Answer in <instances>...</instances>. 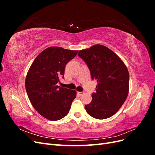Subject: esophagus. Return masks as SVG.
<instances>
[{
	"instance_id": "34e87169",
	"label": "esophagus",
	"mask_w": 155,
	"mask_h": 155,
	"mask_svg": "<svg viewBox=\"0 0 155 155\" xmlns=\"http://www.w3.org/2000/svg\"><path fill=\"white\" fill-rule=\"evenodd\" d=\"M83 92H77V94L79 96H82L83 94Z\"/></svg>"
}]
</instances>
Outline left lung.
<instances>
[{"mask_svg":"<svg viewBox=\"0 0 155 155\" xmlns=\"http://www.w3.org/2000/svg\"><path fill=\"white\" fill-rule=\"evenodd\" d=\"M90 70L92 80L97 82L87 113L103 120L113 116L124 104L129 92V74L121 59L105 46L96 45L78 54Z\"/></svg>","mask_w":155,"mask_h":155,"instance_id":"left-lung-1","label":"left lung"}]
</instances>
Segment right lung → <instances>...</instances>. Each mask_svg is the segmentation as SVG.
Returning <instances> with one entry per match:
<instances>
[{
  "instance_id": "obj_1",
  "label": "right lung",
  "mask_w": 155,
  "mask_h": 155,
  "mask_svg": "<svg viewBox=\"0 0 155 155\" xmlns=\"http://www.w3.org/2000/svg\"><path fill=\"white\" fill-rule=\"evenodd\" d=\"M78 51L49 47L35 59L28 72L25 87L34 109L44 118L56 121L68 113L76 92L58 86L66 64Z\"/></svg>"
}]
</instances>
